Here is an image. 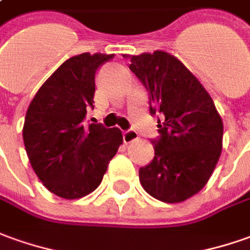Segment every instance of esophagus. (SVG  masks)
<instances>
[{
  "label": "esophagus",
  "mask_w": 250,
  "mask_h": 250,
  "mask_svg": "<svg viewBox=\"0 0 250 250\" xmlns=\"http://www.w3.org/2000/svg\"><path fill=\"white\" fill-rule=\"evenodd\" d=\"M122 136H124V143L125 144L133 143L139 139V135H137V132H135V130H126V132H124Z\"/></svg>",
  "instance_id": "obj_1"
}]
</instances>
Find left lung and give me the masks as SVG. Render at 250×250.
<instances>
[{
	"label": "left lung",
	"instance_id": "1",
	"mask_svg": "<svg viewBox=\"0 0 250 250\" xmlns=\"http://www.w3.org/2000/svg\"><path fill=\"white\" fill-rule=\"evenodd\" d=\"M149 94L151 114L161 113L155 156L139 178L148 194L182 203L199 193L222 154L223 122L212 98L177 57L166 51L124 56Z\"/></svg>",
	"mask_w": 250,
	"mask_h": 250
}]
</instances>
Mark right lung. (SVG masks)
Instances as JSON below:
<instances>
[{
    "mask_svg": "<svg viewBox=\"0 0 250 250\" xmlns=\"http://www.w3.org/2000/svg\"><path fill=\"white\" fill-rule=\"evenodd\" d=\"M113 57L83 53L66 60L27 108L25 151L38 178L58 197L75 200L94 192L122 144L118 128L83 124L94 103L96 69Z\"/></svg>",
    "mask_w": 250,
    "mask_h": 250,
    "instance_id": "obj_1",
    "label": "right lung"
}]
</instances>
